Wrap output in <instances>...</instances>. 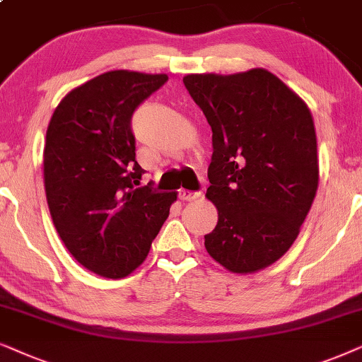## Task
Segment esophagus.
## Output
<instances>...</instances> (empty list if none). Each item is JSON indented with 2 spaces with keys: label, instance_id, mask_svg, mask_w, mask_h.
<instances>
[{
  "label": "esophagus",
  "instance_id": "1",
  "mask_svg": "<svg viewBox=\"0 0 362 362\" xmlns=\"http://www.w3.org/2000/svg\"><path fill=\"white\" fill-rule=\"evenodd\" d=\"M202 195V192H190V190H178V199L182 202H192L195 199H199Z\"/></svg>",
  "mask_w": 362,
  "mask_h": 362
}]
</instances>
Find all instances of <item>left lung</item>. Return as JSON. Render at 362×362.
Instances as JSON below:
<instances>
[{
  "mask_svg": "<svg viewBox=\"0 0 362 362\" xmlns=\"http://www.w3.org/2000/svg\"><path fill=\"white\" fill-rule=\"evenodd\" d=\"M184 84L214 132L206 199L218 221L206 252L233 273L267 268L290 250L317 190L310 109L267 69L189 74Z\"/></svg>",
  "mask_w": 362,
  "mask_h": 362,
  "instance_id": "1",
  "label": "left lung"
}]
</instances>
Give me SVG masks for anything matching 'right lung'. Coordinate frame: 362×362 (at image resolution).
Listing matches in <instances>:
<instances>
[{
    "label": "right lung",
    "mask_w": 362,
    "mask_h": 362,
    "mask_svg": "<svg viewBox=\"0 0 362 362\" xmlns=\"http://www.w3.org/2000/svg\"><path fill=\"white\" fill-rule=\"evenodd\" d=\"M165 74L109 71L72 89L47 125L45 189L66 248L104 278L131 274L148 255L175 192L141 185L132 114Z\"/></svg>",
    "instance_id": "obj_1"
}]
</instances>
